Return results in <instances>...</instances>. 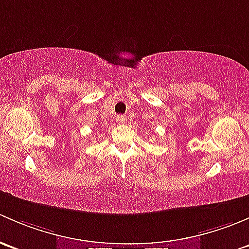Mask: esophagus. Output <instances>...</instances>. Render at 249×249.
<instances>
[{
  "label": "esophagus",
  "mask_w": 249,
  "mask_h": 249,
  "mask_svg": "<svg viewBox=\"0 0 249 249\" xmlns=\"http://www.w3.org/2000/svg\"><path fill=\"white\" fill-rule=\"evenodd\" d=\"M116 122L119 124H124L125 122V117L124 116V115H119V116L116 117Z\"/></svg>",
  "instance_id": "1"
}]
</instances>
